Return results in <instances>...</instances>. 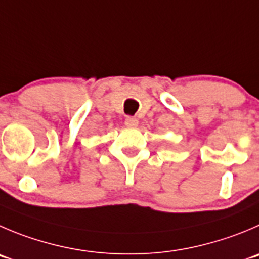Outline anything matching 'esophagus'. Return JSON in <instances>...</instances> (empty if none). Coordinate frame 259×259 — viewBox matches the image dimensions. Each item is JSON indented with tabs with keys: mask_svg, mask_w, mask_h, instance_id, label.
<instances>
[{
	"mask_svg": "<svg viewBox=\"0 0 259 259\" xmlns=\"http://www.w3.org/2000/svg\"><path fill=\"white\" fill-rule=\"evenodd\" d=\"M124 124L127 125L128 128H136L137 125H139V119L135 117H127L125 118Z\"/></svg>",
	"mask_w": 259,
	"mask_h": 259,
	"instance_id": "obj_1",
	"label": "esophagus"
}]
</instances>
